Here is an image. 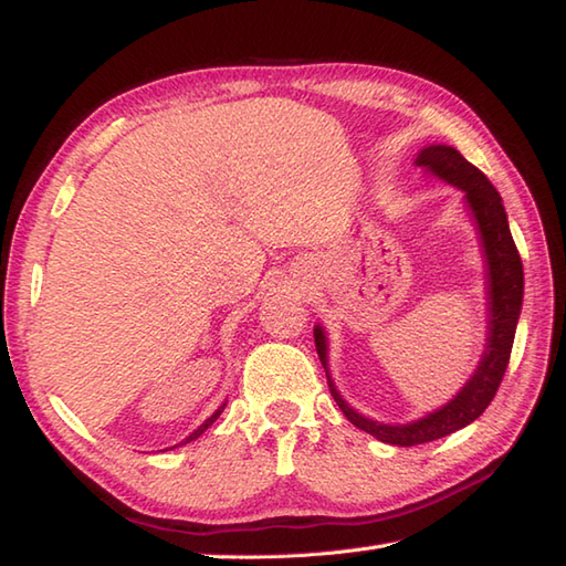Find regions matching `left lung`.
<instances>
[{"mask_svg":"<svg viewBox=\"0 0 566 566\" xmlns=\"http://www.w3.org/2000/svg\"><path fill=\"white\" fill-rule=\"evenodd\" d=\"M416 165L423 167L426 172L440 177L442 182L462 189L469 216H472L476 226L479 243H482L486 262L489 326L484 353L474 375L467 379L464 387L448 403L436 408L432 413L411 420V423H379V420L357 413L343 399L340 391L335 389V381L331 379L328 371L326 331H323V326L314 328L316 350L323 369H326L335 403L340 406V411L353 426L369 432L371 438L381 442L396 444V448H411V444H423L450 436V432L469 426L486 411V406L494 401L503 375H506L515 326H518L523 306V262L518 248L513 243L506 209H503L501 195L494 189V185L489 182L482 170H476L472 163H467L462 153L454 150L452 146H426L418 153Z\"/></svg>","mask_w":566,"mask_h":566,"instance_id":"8db88e82","label":"left lung"}]
</instances>
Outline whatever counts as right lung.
I'll use <instances>...</instances> for the list:
<instances>
[{
  "instance_id": "1",
  "label": "right lung",
  "mask_w": 566,
  "mask_h": 566,
  "mask_svg": "<svg viewBox=\"0 0 566 566\" xmlns=\"http://www.w3.org/2000/svg\"><path fill=\"white\" fill-rule=\"evenodd\" d=\"M223 408H226V403H221L219 408H216V411H213V416H209L207 420H203V423H201V426H199V428H197L195 432H189V436H187V438H185L182 442H179V444H187V442H191V440H197V438L201 436V432H203V430H207L209 426H213V420H216V418H219V416L223 413ZM175 448H177V444H175Z\"/></svg>"
}]
</instances>
